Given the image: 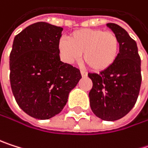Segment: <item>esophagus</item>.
I'll list each match as a JSON object with an SVG mask.
<instances>
[{
	"mask_svg": "<svg viewBox=\"0 0 148 148\" xmlns=\"http://www.w3.org/2000/svg\"><path fill=\"white\" fill-rule=\"evenodd\" d=\"M81 75L82 77H87L88 76V73L85 72V71H81Z\"/></svg>",
	"mask_w": 148,
	"mask_h": 148,
	"instance_id": "obj_1",
	"label": "esophagus"
}]
</instances>
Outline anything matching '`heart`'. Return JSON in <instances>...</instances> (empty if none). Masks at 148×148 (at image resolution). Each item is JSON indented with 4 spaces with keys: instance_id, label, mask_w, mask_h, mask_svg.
I'll use <instances>...</instances> for the list:
<instances>
[{
    "instance_id": "obj_1",
    "label": "heart",
    "mask_w": 148,
    "mask_h": 148,
    "mask_svg": "<svg viewBox=\"0 0 148 148\" xmlns=\"http://www.w3.org/2000/svg\"><path fill=\"white\" fill-rule=\"evenodd\" d=\"M69 40L61 38L58 47L65 62L72 64L83 60L95 72H102L114 65L120 51L117 35L98 28H82L72 32Z\"/></svg>"
}]
</instances>
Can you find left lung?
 Instances as JSON below:
<instances>
[{"label":"left lung","mask_w":148,"mask_h":148,"mask_svg":"<svg viewBox=\"0 0 148 148\" xmlns=\"http://www.w3.org/2000/svg\"><path fill=\"white\" fill-rule=\"evenodd\" d=\"M117 35L120 51L112 66L98 73H88L93 82L89 92L90 108L100 119L117 121L134 108L140 88V58L136 42L121 26L108 23Z\"/></svg>","instance_id":"1"}]
</instances>
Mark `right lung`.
<instances>
[{
    "label": "right lung",
    "mask_w": 148,
    "mask_h": 148,
    "mask_svg": "<svg viewBox=\"0 0 148 148\" xmlns=\"http://www.w3.org/2000/svg\"><path fill=\"white\" fill-rule=\"evenodd\" d=\"M62 30L40 21L14 39L9 56L12 92L19 107L38 120L60 113L82 79L79 69L60 60L58 42Z\"/></svg>",
    "instance_id": "obj_1"
}]
</instances>
